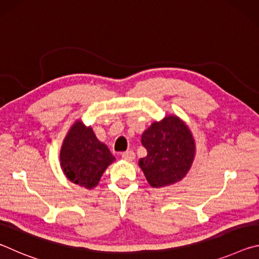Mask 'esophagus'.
<instances>
[{
  "label": "esophagus",
  "mask_w": 259,
  "mask_h": 259,
  "mask_svg": "<svg viewBox=\"0 0 259 259\" xmlns=\"http://www.w3.org/2000/svg\"><path fill=\"white\" fill-rule=\"evenodd\" d=\"M121 157L125 161H133L135 159V153L133 151H125L122 153Z\"/></svg>",
  "instance_id": "obj_1"
}]
</instances>
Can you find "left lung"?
<instances>
[{"instance_id": "8db88e82", "label": "left lung", "mask_w": 259, "mask_h": 259, "mask_svg": "<svg viewBox=\"0 0 259 259\" xmlns=\"http://www.w3.org/2000/svg\"><path fill=\"white\" fill-rule=\"evenodd\" d=\"M147 155L140 159L147 182L153 187L171 185L184 178L194 159L195 146L190 129L177 116L154 122L142 135Z\"/></svg>"}]
</instances>
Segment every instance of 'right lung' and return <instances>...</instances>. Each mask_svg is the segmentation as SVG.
Here are the masks:
<instances>
[{"instance_id":"right-lung-1","label":"right lung","mask_w":259,"mask_h":259,"mask_svg":"<svg viewBox=\"0 0 259 259\" xmlns=\"http://www.w3.org/2000/svg\"><path fill=\"white\" fill-rule=\"evenodd\" d=\"M115 160L107 146L100 143L93 129L80 121L72 126L60 152L61 168L69 181L93 188L103 172Z\"/></svg>"}]
</instances>
